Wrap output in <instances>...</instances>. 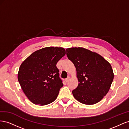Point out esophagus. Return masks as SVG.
I'll list each match as a JSON object with an SVG mask.
<instances>
[{
	"label": "esophagus",
	"instance_id": "1",
	"mask_svg": "<svg viewBox=\"0 0 129 129\" xmlns=\"http://www.w3.org/2000/svg\"><path fill=\"white\" fill-rule=\"evenodd\" d=\"M69 79H70V77H68L67 78V79H65V81L66 82H67L69 80Z\"/></svg>",
	"mask_w": 129,
	"mask_h": 129
}]
</instances>
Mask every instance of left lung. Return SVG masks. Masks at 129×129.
<instances>
[{
    "instance_id": "left-lung-1",
    "label": "left lung",
    "mask_w": 129,
    "mask_h": 129,
    "mask_svg": "<svg viewBox=\"0 0 129 129\" xmlns=\"http://www.w3.org/2000/svg\"><path fill=\"white\" fill-rule=\"evenodd\" d=\"M66 50L76 68L79 81L77 87L72 91L74 98L87 105L99 102L108 92L114 80L111 64L100 54L82 47Z\"/></svg>"
}]
</instances>
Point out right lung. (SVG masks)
<instances>
[{"instance_id": "add662e5", "label": "right lung", "mask_w": 129, "mask_h": 129, "mask_svg": "<svg viewBox=\"0 0 129 129\" xmlns=\"http://www.w3.org/2000/svg\"><path fill=\"white\" fill-rule=\"evenodd\" d=\"M65 54L63 48L48 47L34 52L21 63L18 79L30 102L45 105L56 100L63 85L56 63Z\"/></svg>"}]
</instances>
